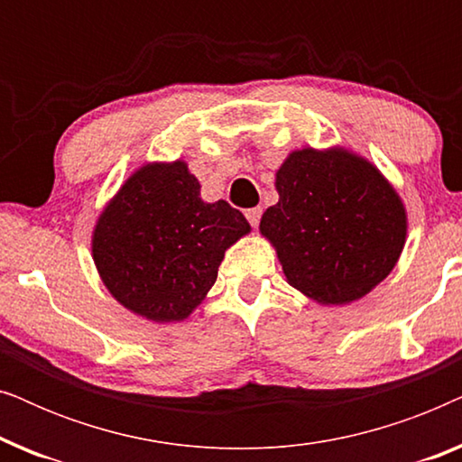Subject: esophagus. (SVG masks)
<instances>
[{
	"instance_id": "obj_1",
	"label": "esophagus",
	"mask_w": 462,
	"mask_h": 462,
	"mask_svg": "<svg viewBox=\"0 0 462 462\" xmlns=\"http://www.w3.org/2000/svg\"><path fill=\"white\" fill-rule=\"evenodd\" d=\"M261 208H250V210H245V218H248V223L252 226H258V223H261Z\"/></svg>"
}]
</instances>
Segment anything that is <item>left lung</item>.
Instances as JSON below:
<instances>
[{"label":"left lung","mask_w":462,"mask_h":462,"mask_svg":"<svg viewBox=\"0 0 462 462\" xmlns=\"http://www.w3.org/2000/svg\"><path fill=\"white\" fill-rule=\"evenodd\" d=\"M280 201L261 218V236L290 286L319 305L364 299L400 261L406 206L365 157L345 147L296 149L275 172Z\"/></svg>","instance_id":"obj_1"}]
</instances>
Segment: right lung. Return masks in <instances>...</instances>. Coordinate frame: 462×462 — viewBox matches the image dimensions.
Instances as JSON below:
<instances>
[{
  "label": "right lung",
  "mask_w": 462,
  "mask_h": 462,
  "mask_svg": "<svg viewBox=\"0 0 462 462\" xmlns=\"http://www.w3.org/2000/svg\"><path fill=\"white\" fill-rule=\"evenodd\" d=\"M187 162L134 170L98 214L92 258L105 288L134 315L170 324L191 315L218 275L226 248L250 233L225 199L208 201Z\"/></svg>",
  "instance_id": "obj_1"
}]
</instances>
